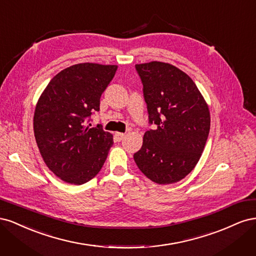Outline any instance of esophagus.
<instances>
[{
    "instance_id": "esophagus-1",
    "label": "esophagus",
    "mask_w": 256,
    "mask_h": 256,
    "mask_svg": "<svg viewBox=\"0 0 256 256\" xmlns=\"http://www.w3.org/2000/svg\"><path fill=\"white\" fill-rule=\"evenodd\" d=\"M125 138V134H122V132H116L115 134V138H116V141H122V138Z\"/></svg>"
}]
</instances>
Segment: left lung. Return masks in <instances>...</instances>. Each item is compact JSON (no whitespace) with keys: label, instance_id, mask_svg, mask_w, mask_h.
<instances>
[{"label":"left lung","instance_id":"8db88e82","mask_svg":"<svg viewBox=\"0 0 256 256\" xmlns=\"http://www.w3.org/2000/svg\"><path fill=\"white\" fill-rule=\"evenodd\" d=\"M136 69L154 128L146 131L134 159L152 182H177L202 156L210 129L208 106L196 83L177 67L154 60L136 64Z\"/></svg>","mask_w":256,"mask_h":256}]
</instances>
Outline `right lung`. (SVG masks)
<instances>
[{
  "label": "right lung",
  "mask_w": 256,
  "mask_h": 256,
  "mask_svg": "<svg viewBox=\"0 0 256 256\" xmlns=\"http://www.w3.org/2000/svg\"><path fill=\"white\" fill-rule=\"evenodd\" d=\"M116 65L82 63L54 76L35 108L34 134L44 164L65 182L82 184L102 170L113 136L86 125Z\"/></svg>",
  "instance_id": "right-lung-1"
}]
</instances>
